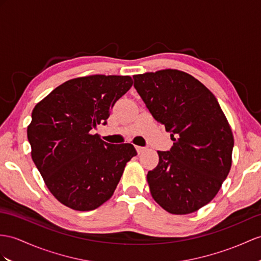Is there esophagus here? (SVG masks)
Segmentation results:
<instances>
[{"label": "esophagus", "instance_id": "34e87169", "mask_svg": "<svg viewBox=\"0 0 261 261\" xmlns=\"http://www.w3.org/2000/svg\"><path fill=\"white\" fill-rule=\"evenodd\" d=\"M136 150L138 154H141V152H143L145 150V147H141V146H136Z\"/></svg>", "mask_w": 261, "mask_h": 261}]
</instances>
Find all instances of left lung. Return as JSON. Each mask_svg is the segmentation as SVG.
Returning <instances> with one entry per match:
<instances>
[{
  "label": "left lung",
  "instance_id": "left-lung-1",
  "mask_svg": "<svg viewBox=\"0 0 261 261\" xmlns=\"http://www.w3.org/2000/svg\"><path fill=\"white\" fill-rule=\"evenodd\" d=\"M134 87L174 141L149 170L152 198L175 215L197 212L217 195L229 174L233 136L215 95L194 76L162 69L133 76Z\"/></svg>",
  "mask_w": 261,
  "mask_h": 261
}]
</instances>
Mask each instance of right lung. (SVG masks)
I'll return each mask as SVG.
<instances>
[{
	"mask_svg": "<svg viewBox=\"0 0 261 261\" xmlns=\"http://www.w3.org/2000/svg\"><path fill=\"white\" fill-rule=\"evenodd\" d=\"M132 85L130 76H84L63 83L35 105L28 126L32 160L63 205L80 212L103 205L137 155L132 144L113 145L93 134Z\"/></svg>",
	"mask_w": 261,
	"mask_h": 261,
	"instance_id": "right-lung-1",
	"label": "right lung"
}]
</instances>
